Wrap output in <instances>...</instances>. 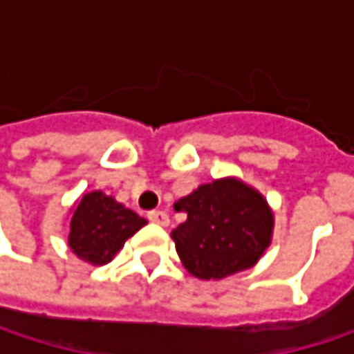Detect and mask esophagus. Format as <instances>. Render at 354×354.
<instances>
[{"label":"esophagus","mask_w":354,"mask_h":354,"mask_svg":"<svg viewBox=\"0 0 354 354\" xmlns=\"http://www.w3.org/2000/svg\"><path fill=\"white\" fill-rule=\"evenodd\" d=\"M147 217H149V221H151V223L162 225V227H166V225L170 223V217H168V213H166V211H151Z\"/></svg>","instance_id":"obj_1"}]
</instances>
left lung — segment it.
I'll list each match as a JSON object with an SVG mask.
<instances>
[{"label": "left lung", "mask_w": 354, "mask_h": 354, "mask_svg": "<svg viewBox=\"0 0 354 354\" xmlns=\"http://www.w3.org/2000/svg\"><path fill=\"white\" fill-rule=\"evenodd\" d=\"M186 221L172 232L184 268L219 281L252 268L272 242L274 213L262 192L236 176L201 184L178 198Z\"/></svg>", "instance_id": "8db88e82"}]
</instances>
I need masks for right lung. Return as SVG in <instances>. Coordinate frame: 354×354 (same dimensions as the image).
<instances>
[{
  "instance_id": "1",
  "label": "right lung",
  "mask_w": 354,
  "mask_h": 354,
  "mask_svg": "<svg viewBox=\"0 0 354 354\" xmlns=\"http://www.w3.org/2000/svg\"><path fill=\"white\" fill-rule=\"evenodd\" d=\"M69 215V248L92 266L110 262L124 242L147 223V219L102 190H92L77 198Z\"/></svg>"
}]
</instances>
